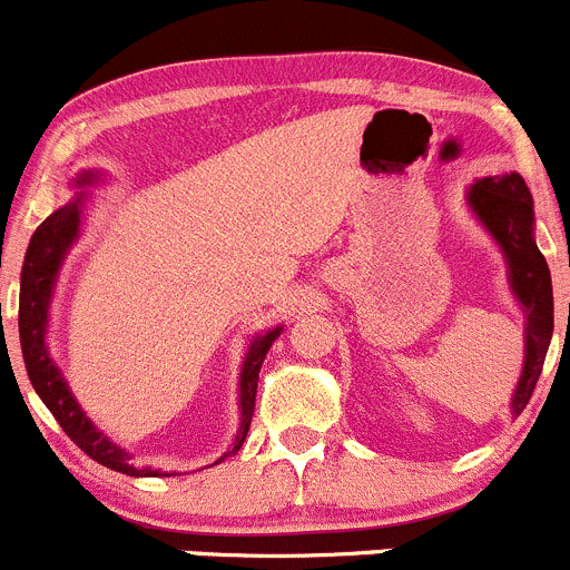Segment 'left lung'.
Returning <instances> with one entry per match:
<instances>
[{
    "instance_id": "8db88e82",
    "label": "left lung",
    "mask_w": 570,
    "mask_h": 570,
    "mask_svg": "<svg viewBox=\"0 0 570 570\" xmlns=\"http://www.w3.org/2000/svg\"><path fill=\"white\" fill-rule=\"evenodd\" d=\"M469 205L482 227L493 235L504 252L510 287L527 315V346H523V368L512 393V413L521 415L532 399L538 376L543 371L554 332V296H551V274L546 257L534 244V210L532 194L521 174L510 171L501 177L476 179L469 188Z\"/></svg>"
}]
</instances>
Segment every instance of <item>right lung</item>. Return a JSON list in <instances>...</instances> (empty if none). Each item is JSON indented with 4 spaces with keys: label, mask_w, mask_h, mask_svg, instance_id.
<instances>
[{
    "label": "right lung",
    "mask_w": 570,
    "mask_h": 570,
    "mask_svg": "<svg viewBox=\"0 0 570 570\" xmlns=\"http://www.w3.org/2000/svg\"><path fill=\"white\" fill-rule=\"evenodd\" d=\"M99 179L101 174L82 171L77 174L75 185L77 188H88V185H96ZM86 199L88 194L86 190H80L69 205L55 210L52 216H49L47 222L32 233L30 246H27L24 268H21V293H19V337H21V354H24L27 374H30L32 387H36L41 402L49 407V413L58 419V424L63 426L66 435H69L71 441L88 454V458L127 476H168L155 469H135V465L129 463L132 454H127L121 446H116L105 432L96 430L91 419L82 413L75 393H71L69 385H66L58 363H55L52 354H49V346H47L49 304H52L55 283H58V274H60V266H63L66 252L71 249V244H75L77 238H80L82 205H86ZM279 332H283V326L263 332V335H257L255 341H252L249 352H246L244 368H240V399H238L240 426H238V435H235L233 452H238L246 441L252 415H255V396H257V380H261V365L263 360H266L272 343L279 337Z\"/></svg>",
    "instance_id": "1"
}]
</instances>
